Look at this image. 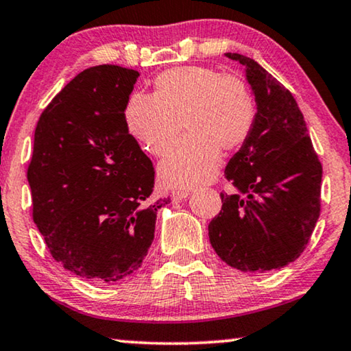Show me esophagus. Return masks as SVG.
Instances as JSON below:
<instances>
[{
	"label": "esophagus",
	"instance_id": "obj_1",
	"mask_svg": "<svg viewBox=\"0 0 351 351\" xmlns=\"http://www.w3.org/2000/svg\"><path fill=\"white\" fill-rule=\"evenodd\" d=\"M190 193L186 190H174L171 193V198L174 199V201H182V199H185L186 196H189Z\"/></svg>",
	"mask_w": 351,
	"mask_h": 351
}]
</instances>
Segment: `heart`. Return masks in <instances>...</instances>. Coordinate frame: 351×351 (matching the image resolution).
<instances>
[{
  "mask_svg": "<svg viewBox=\"0 0 351 351\" xmlns=\"http://www.w3.org/2000/svg\"><path fill=\"white\" fill-rule=\"evenodd\" d=\"M256 100L241 78L208 66H179L158 75L155 94H134L126 107L129 132L148 153L165 156L160 179L172 189H193L217 174L220 152L241 148L256 124Z\"/></svg>",
  "mask_w": 351,
  "mask_h": 351,
  "instance_id": "obj_1",
  "label": "heart"
}]
</instances>
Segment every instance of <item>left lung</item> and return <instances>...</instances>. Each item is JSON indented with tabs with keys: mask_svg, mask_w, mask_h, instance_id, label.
Listing matches in <instances>:
<instances>
[{
	"mask_svg": "<svg viewBox=\"0 0 351 351\" xmlns=\"http://www.w3.org/2000/svg\"><path fill=\"white\" fill-rule=\"evenodd\" d=\"M225 56L244 66L257 114L251 137L225 167L237 193H220L209 241L239 271L280 270L299 258L318 222L323 167L289 90L256 60Z\"/></svg>",
	"mask_w": 351,
	"mask_h": 351,
	"instance_id": "8db88e82",
	"label": "left lung"
}]
</instances>
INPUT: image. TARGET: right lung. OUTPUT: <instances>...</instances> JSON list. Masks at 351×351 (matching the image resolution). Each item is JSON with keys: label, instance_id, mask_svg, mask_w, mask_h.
<instances>
[{"label": "right lung", "instance_id": "1", "mask_svg": "<svg viewBox=\"0 0 351 351\" xmlns=\"http://www.w3.org/2000/svg\"><path fill=\"white\" fill-rule=\"evenodd\" d=\"M138 71L97 65L76 75L38 119L27 171L33 222L52 257L97 282L126 278L155 238V169L129 134Z\"/></svg>", "mask_w": 351, "mask_h": 351}]
</instances>
